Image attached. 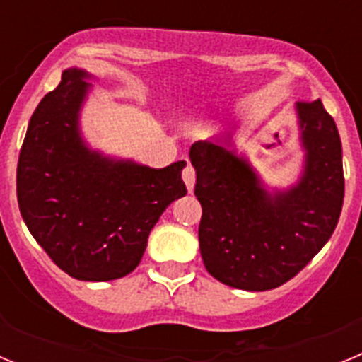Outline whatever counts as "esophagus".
I'll return each instance as SVG.
<instances>
[{
    "label": "esophagus",
    "mask_w": 362,
    "mask_h": 362,
    "mask_svg": "<svg viewBox=\"0 0 362 362\" xmlns=\"http://www.w3.org/2000/svg\"><path fill=\"white\" fill-rule=\"evenodd\" d=\"M183 181H185V185H187L188 190H192V188H194V185H196V170H194V166L192 165L185 166Z\"/></svg>",
    "instance_id": "1"
}]
</instances>
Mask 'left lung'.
<instances>
[{"mask_svg": "<svg viewBox=\"0 0 362 362\" xmlns=\"http://www.w3.org/2000/svg\"><path fill=\"white\" fill-rule=\"evenodd\" d=\"M305 165L296 185L268 190L225 137L196 141V197L203 206L199 250L210 276L264 292L297 276L332 238L344 199L343 148L321 99L297 103Z\"/></svg>", "mask_w": 362, "mask_h": 362, "instance_id": "obj_1", "label": "left lung"}]
</instances>
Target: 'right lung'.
Wrapping results in <instances>:
<instances>
[{"label":"right lung","mask_w":362,"mask_h":362,"mask_svg":"<svg viewBox=\"0 0 362 362\" xmlns=\"http://www.w3.org/2000/svg\"><path fill=\"white\" fill-rule=\"evenodd\" d=\"M92 74L72 66L40 101L18 161V204L32 238L70 277L112 281L141 261L150 230L187 196L177 161L150 168L92 150L79 114Z\"/></svg>","instance_id":"obj_1"}]
</instances>
